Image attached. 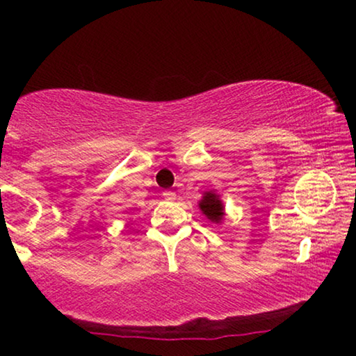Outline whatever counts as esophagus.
Returning <instances> with one entry per match:
<instances>
[{
	"label": "esophagus",
	"instance_id": "esophagus-1",
	"mask_svg": "<svg viewBox=\"0 0 356 356\" xmlns=\"http://www.w3.org/2000/svg\"><path fill=\"white\" fill-rule=\"evenodd\" d=\"M162 196L165 201H175V199H177V194H175L173 191H163Z\"/></svg>",
	"mask_w": 356,
	"mask_h": 356
}]
</instances>
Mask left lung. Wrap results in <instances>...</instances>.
<instances>
[{
    "mask_svg": "<svg viewBox=\"0 0 356 356\" xmlns=\"http://www.w3.org/2000/svg\"><path fill=\"white\" fill-rule=\"evenodd\" d=\"M199 209H201L202 216H206L209 220L212 223H217L220 225L225 218V206H223L220 194H217L216 191H204L202 199L199 201Z\"/></svg>",
    "mask_w": 356,
    "mask_h": 356,
    "instance_id": "left-lung-1",
    "label": "left lung"
}]
</instances>
